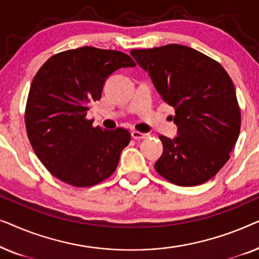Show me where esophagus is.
<instances>
[{
  "instance_id": "esophagus-1",
  "label": "esophagus",
  "mask_w": 259,
  "mask_h": 259,
  "mask_svg": "<svg viewBox=\"0 0 259 259\" xmlns=\"http://www.w3.org/2000/svg\"><path fill=\"white\" fill-rule=\"evenodd\" d=\"M131 134H132L133 139H137V140L146 139V138L150 137V134L148 133H141V132H138V131H132V133Z\"/></svg>"
}]
</instances>
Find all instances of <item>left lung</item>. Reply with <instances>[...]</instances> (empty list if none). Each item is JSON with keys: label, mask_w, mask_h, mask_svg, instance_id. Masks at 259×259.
Listing matches in <instances>:
<instances>
[{"label": "left lung", "mask_w": 259, "mask_h": 259, "mask_svg": "<svg viewBox=\"0 0 259 259\" xmlns=\"http://www.w3.org/2000/svg\"><path fill=\"white\" fill-rule=\"evenodd\" d=\"M166 104L176 108L178 137L159 136L164 151L154 168L179 186L200 185L230 159L240 131V108L221 63L182 45L132 49Z\"/></svg>", "instance_id": "1"}]
</instances>
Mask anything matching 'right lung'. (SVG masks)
Masks as SVG:
<instances>
[{
	"label": "right lung",
	"instance_id": "1",
	"mask_svg": "<svg viewBox=\"0 0 259 259\" xmlns=\"http://www.w3.org/2000/svg\"><path fill=\"white\" fill-rule=\"evenodd\" d=\"M119 51L81 47L53 55L31 82L24 122L31 147L53 176L75 187H90L114 173L131 133L93 127L86 118L101 99L107 77L134 67Z\"/></svg>",
	"mask_w": 259,
	"mask_h": 259
}]
</instances>
